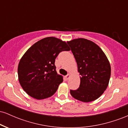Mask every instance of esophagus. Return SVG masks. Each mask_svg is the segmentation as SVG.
I'll use <instances>...</instances> for the list:
<instances>
[{"label":"esophagus","mask_w":128,"mask_h":128,"mask_svg":"<svg viewBox=\"0 0 128 128\" xmlns=\"http://www.w3.org/2000/svg\"><path fill=\"white\" fill-rule=\"evenodd\" d=\"M70 73H68L67 75H66L65 76V78L66 79V80H68V79L70 78Z\"/></svg>","instance_id":"34e87169"}]
</instances>
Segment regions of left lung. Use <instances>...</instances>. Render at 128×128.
Listing matches in <instances>:
<instances>
[{
  "instance_id": "left-lung-1",
  "label": "left lung",
  "mask_w": 128,
  "mask_h": 128,
  "mask_svg": "<svg viewBox=\"0 0 128 128\" xmlns=\"http://www.w3.org/2000/svg\"><path fill=\"white\" fill-rule=\"evenodd\" d=\"M71 48L80 74V86L70 90L74 99L83 102L95 100L108 87L111 66L105 53L98 45L85 38L67 42Z\"/></svg>"
}]
</instances>
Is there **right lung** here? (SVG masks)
<instances>
[{
	"label": "right lung",
	"mask_w": 128,
	"mask_h": 128,
	"mask_svg": "<svg viewBox=\"0 0 128 128\" xmlns=\"http://www.w3.org/2000/svg\"><path fill=\"white\" fill-rule=\"evenodd\" d=\"M70 50L67 42L54 36L34 44L18 63V80L23 90L37 100L53 96L63 81L56 71L55 59L60 52Z\"/></svg>",
	"instance_id": "add662e5"
}]
</instances>
